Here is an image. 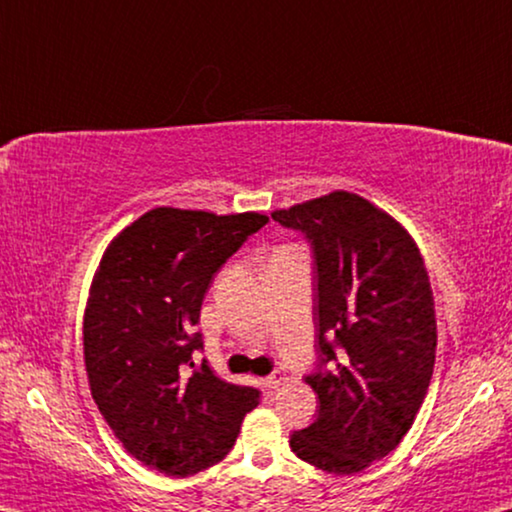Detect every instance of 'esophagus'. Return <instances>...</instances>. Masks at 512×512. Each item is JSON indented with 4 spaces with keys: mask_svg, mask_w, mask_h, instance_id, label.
<instances>
[{
    "mask_svg": "<svg viewBox=\"0 0 512 512\" xmlns=\"http://www.w3.org/2000/svg\"><path fill=\"white\" fill-rule=\"evenodd\" d=\"M262 384H264V388H266V391H269V393H276L278 388H280L282 384H285V377H282L280 372H271L269 377L262 379Z\"/></svg>",
    "mask_w": 512,
    "mask_h": 512,
    "instance_id": "esophagus-1",
    "label": "esophagus"
}]
</instances>
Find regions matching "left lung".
Listing matches in <instances>:
<instances>
[{"label": "left lung", "instance_id": "8db88e82", "mask_svg": "<svg viewBox=\"0 0 512 512\" xmlns=\"http://www.w3.org/2000/svg\"><path fill=\"white\" fill-rule=\"evenodd\" d=\"M312 250L319 398L289 446L312 467L349 476L400 444L434 370L430 278L400 223L345 190L271 213Z\"/></svg>", "mask_w": 512, "mask_h": 512}]
</instances>
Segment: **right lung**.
I'll return each mask as SVG.
<instances>
[{
    "instance_id": "obj_1",
    "label": "right lung",
    "mask_w": 512,
    "mask_h": 512,
    "mask_svg": "<svg viewBox=\"0 0 512 512\" xmlns=\"http://www.w3.org/2000/svg\"><path fill=\"white\" fill-rule=\"evenodd\" d=\"M262 213L216 216L160 207L105 250L85 312L91 395L128 453L186 478L232 451L259 391L213 375L195 329L211 280Z\"/></svg>"
}]
</instances>
